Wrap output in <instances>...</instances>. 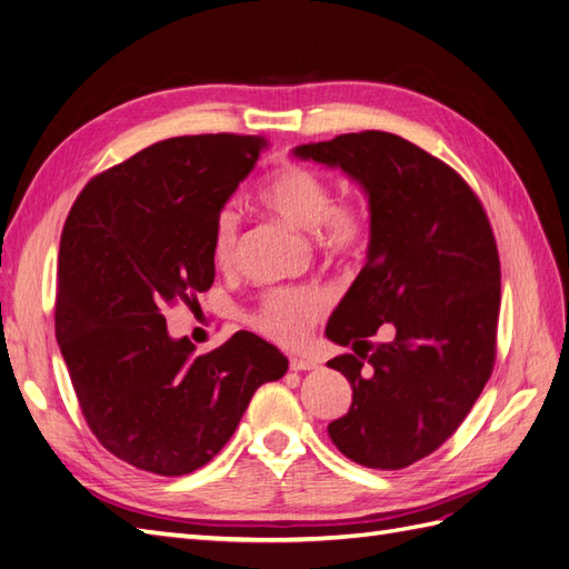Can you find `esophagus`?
<instances>
[{"mask_svg":"<svg viewBox=\"0 0 569 569\" xmlns=\"http://www.w3.org/2000/svg\"><path fill=\"white\" fill-rule=\"evenodd\" d=\"M289 368L297 370V372H306V370L318 368V360L316 358H308V356H291L289 358Z\"/></svg>","mask_w":569,"mask_h":569,"instance_id":"obj_1","label":"esophagus"}]
</instances>
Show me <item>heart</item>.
<instances>
[{
    "mask_svg": "<svg viewBox=\"0 0 569 569\" xmlns=\"http://www.w3.org/2000/svg\"><path fill=\"white\" fill-rule=\"evenodd\" d=\"M263 209L311 230L316 247L335 261H349L363 253L370 239V218L358 201H332V189L325 178L297 163H284L266 178L256 192ZM239 216L222 209L213 220L211 258L218 268H230L237 253ZM327 308V295L318 287H280L263 295L253 313V327L266 337L299 347L308 330Z\"/></svg>",
    "mask_w": 569,
    "mask_h": 569,
    "instance_id": "b5f03b06",
    "label": "heart"
}]
</instances>
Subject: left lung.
<instances>
[{"label": "left lung", "instance_id": "1", "mask_svg": "<svg viewBox=\"0 0 569 569\" xmlns=\"http://www.w3.org/2000/svg\"><path fill=\"white\" fill-rule=\"evenodd\" d=\"M295 157L341 168L368 194V263L327 322L353 389L327 425L337 449L375 470L437 451L493 370L501 261L481 201L451 166L382 130L301 144ZM390 322L395 337H369Z\"/></svg>", "mask_w": 569, "mask_h": 569}]
</instances>
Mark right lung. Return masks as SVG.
<instances>
[{"mask_svg": "<svg viewBox=\"0 0 569 569\" xmlns=\"http://www.w3.org/2000/svg\"><path fill=\"white\" fill-rule=\"evenodd\" d=\"M266 147L253 134L170 137L92 178L66 218L59 349L92 435L140 470H199L253 391L287 372V358L251 332L197 356L163 318L213 284V220Z\"/></svg>", "mask_w": 569, "mask_h": 569, "instance_id": "right-lung-1", "label": "right lung"}]
</instances>
